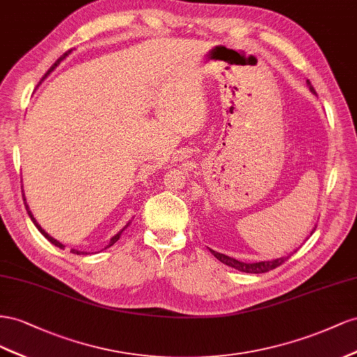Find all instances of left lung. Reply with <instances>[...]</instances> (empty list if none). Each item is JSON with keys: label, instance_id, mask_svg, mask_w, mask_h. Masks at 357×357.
<instances>
[{"label": "left lung", "instance_id": "1", "mask_svg": "<svg viewBox=\"0 0 357 357\" xmlns=\"http://www.w3.org/2000/svg\"><path fill=\"white\" fill-rule=\"evenodd\" d=\"M307 84H308V86H310L311 93L315 94V89L312 88L310 80H307ZM314 230H315V229H314ZM314 230H312V231H314ZM312 231H311V235H312ZM209 251L213 254V257H217L221 263L227 264V266H230V268H235V269H238V271H241V272H247V273H264V272H268V271H272V269H275V268H278L280 264H282L286 260H289V259L293 256V254L296 252V251H293V252L287 254V256L273 259V260L245 263V261H239V260H236V259L226 256V254H221V252H217V251H213V250H209Z\"/></svg>", "mask_w": 357, "mask_h": 357}]
</instances>
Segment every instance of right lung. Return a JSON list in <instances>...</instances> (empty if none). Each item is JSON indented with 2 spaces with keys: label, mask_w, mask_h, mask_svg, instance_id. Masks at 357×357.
<instances>
[{
  "label": "right lung",
  "mask_w": 357,
  "mask_h": 357,
  "mask_svg": "<svg viewBox=\"0 0 357 357\" xmlns=\"http://www.w3.org/2000/svg\"><path fill=\"white\" fill-rule=\"evenodd\" d=\"M70 54H71V49H70V50H67V52H66V54H64L63 56H61L59 59H56V63H55V64H54L52 67H50V68L47 70V73L45 75V77H46V76H47V75L50 73V71H54V68H55V67H56V66H58V64L61 63V61H63V59H64L66 56H68ZM25 200H26V199H25V195H24V203H25V208H26V212H28V215H29V218H31V221L34 222V226H36V227L38 229V231H40V233H42V235H43V236H45V238H46V239H47V241H49L50 243H54V245H55V247H58V248H61V250H64V245H63V243H61V242H58L56 239H54V238H52V236H50V235H47V233H46V231H45V230L42 229V226H40V224H38V222L36 221V218H34V215H33V212H31V211H29V206L26 205V202H25ZM128 226H130V222H127V226H126L124 229H122V230H119V231L116 233V235H115V236H112V239H110V242H109V245H107L106 248H109V247H112V245H114V243H115V242H116V241H118V239L121 238V235H122V231H124V230H126V229H127ZM71 252H73V254H85V252H82V251H77V250H71Z\"/></svg>",
  "instance_id": "add662e5"
}]
</instances>
